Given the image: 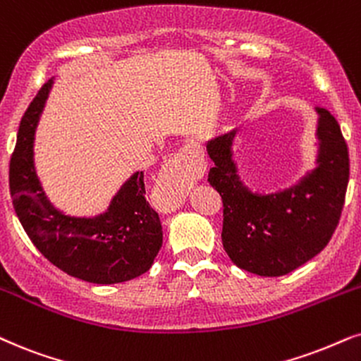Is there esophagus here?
I'll use <instances>...</instances> for the list:
<instances>
[{
    "instance_id": "34e87169",
    "label": "esophagus",
    "mask_w": 361,
    "mask_h": 361,
    "mask_svg": "<svg viewBox=\"0 0 361 361\" xmlns=\"http://www.w3.org/2000/svg\"><path fill=\"white\" fill-rule=\"evenodd\" d=\"M200 176L202 167L197 149L192 146L182 147L164 166L157 184L159 197L169 205H179L189 185Z\"/></svg>"
}]
</instances>
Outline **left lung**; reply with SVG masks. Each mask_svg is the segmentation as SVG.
I'll return each instance as SVG.
<instances>
[{
	"instance_id": "1",
	"label": "left lung",
	"mask_w": 361,
	"mask_h": 361,
	"mask_svg": "<svg viewBox=\"0 0 361 361\" xmlns=\"http://www.w3.org/2000/svg\"><path fill=\"white\" fill-rule=\"evenodd\" d=\"M317 112L318 167L279 194H254L238 179L232 161L237 130L207 144L214 161L207 180L224 205V249L242 270L262 277L290 274L320 254L338 226L350 176L348 147L334 116L324 107Z\"/></svg>"
}]
</instances>
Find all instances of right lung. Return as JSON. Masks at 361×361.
<instances>
[{"label":"right lung","instance_id":"1","mask_svg":"<svg viewBox=\"0 0 361 361\" xmlns=\"http://www.w3.org/2000/svg\"><path fill=\"white\" fill-rule=\"evenodd\" d=\"M53 79L21 118L9 161V192L23 228L51 264L91 283H119L151 269L162 247L159 215L146 200L144 172H135L96 219L68 217L46 199L32 164V140Z\"/></svg>","mask_w":361,"mask_h":361}]
</instances>
